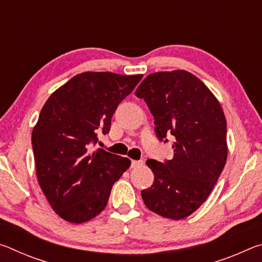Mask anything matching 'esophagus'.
<instances>
[{
  "label": "esophagus",
  "instance_id": "obj_1",
  "mask_svg": "<svg viewBox=\"0 0 262 262\" xmlns=\"http://www.w3.org/2000/svg\"><path fill=\"white\" fill-rule=\"evenodd\" d=\"M142 164H143V161H132V167L140 166Z\"/></svg>",
  "mask_w": 262,
  "mask_h": 262
}]
</instances>
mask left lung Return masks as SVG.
<instances>
[{
  "mask_svg": "<svg viewBox=\"0 0 262 262\" xmlns=\"http://www.w3.org/2000/svg\"><path fill=\"white\" fill-rule=\"evenodd\" d=\"M155 118L161 141L174 137L173 158L148 159L151 187L141 192L150 210L181 220L209 196L228 157L227 120L221 104L200 79L186 70L148 75L137 90Z\"/></svg>",
  "mask_w": 262,
  "mask_h": 262,
  "instance_id": "obj_1",
  "label": "left lung"
}]
</instances>
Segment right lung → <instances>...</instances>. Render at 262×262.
Wrapping results in <instances>:
<instances>
[{
  "instance_id": "1",
  "label": "right lung",
  "mask_w": 262,
  "mask_h": 262,
  "mask_svg": "<svg viewBox=\"0 0 262 262\" xmlns=\"http://www.w3.org/2000/svg\"><path fill=\"white\" fill-rule=\"evenodd\" d=\"M143 75L78 74L57 89L41 108L32 132L37 178L57 215L84 223L107 205L111 189L130 161L104 149L91 150L97 134H108L118 105Z\"/></svg>"
}]
</instances>
